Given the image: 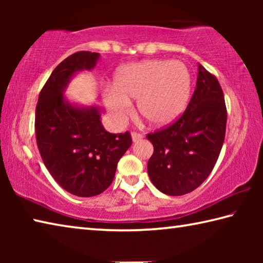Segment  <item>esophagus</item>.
Returning a JSON list of instances; mask_svg holds the SVG:
<instances>
[{
	"label": "esophagus",
	"instance_id": "34e87169",
	"mask_svg": "<svg viewBox=\"0 0 263 263\" xmlns=\"http://www.w3.org/2000/svg\"><path fill=\"white\" fill-rule=\"evenodd\" d=\"M144 136L141 135V133H138V132H132V140L133 142H138L139 140H141Z\"/></svg>",
	"mask_w": 263,
	"mask_h": 263
}]
</instances>
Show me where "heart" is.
Segmentation results:
<instances>
[{
    "label": "heart",
    "instance_id": "obj_1",
    "mask_svg": "<svg viewBox=\"0 0 263 263\" xmlns=\"http://www.w3.org/2000/svg\"><path fill=\"white\" fill-rule=\"evenodd\" d=\"M190 89L191 75L182 61L145 60L119 68L104 100L116 123L126 121L131 114L130 100L137 99L141 117L151 125L164 126L183 112Z\"/></svg>",
    "mask_w": 263,
    "mask_h": 263
}]
</instances>
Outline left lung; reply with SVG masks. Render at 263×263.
Listing matches in <instances>:
<instances>
[{"label": "left lung", "mask_w": 263, "mask_h": 263, "mask_svg": "<svg viewBox=\"0 0 263 263\" xmlns=\"http://www.w3.org/2000/svg\"><path fill=\"white\" fill-rule=\"evenodd\" d=\"M228 110L215 75L198 64L197 82L189 104L174 123L148 133L154 152L147 163L152 183L169 196L198 188L219 157Z\"/></svg>", "instance_id": "8db88e82"}]
</instances>
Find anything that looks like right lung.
Instances as JSON below:
<instances>
[{
  "instance_id": "add662e5",
  "label": "right lung",
  "mask_w": 263,
  "mask_h": 263,
  "mask_svg": "<svg viewBox=\"0 0 263 263\" xmlns=\"http://www.w3.org/2000/svg\"><path fill=\"white\" fill-rule=\"evenodd\" d=\"M99 58L88 51L66 58L44 84L35 106V139L44 164L61 188L80 197L103 193L132 145L128 131L115 135L105 130L95 106L77 108L62 95L69 79L95 67Z\"/></svg>"
}]
</instances>
